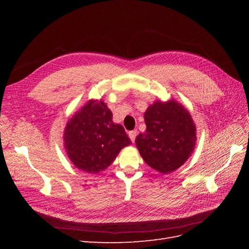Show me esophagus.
<instances>
[{"mask_svg": "<svg viewBox=\"0 0 249 249\" xmlns=\"http://www.w3.org/2000/svg\"><path fill=\"white\" fill-rule=\"evenodd\" d=\"M137 134H138L137 130H133V131H130V132H129V137H130V139L132 140V142H134L135 139H136Z\"/></svg>", "mask_w": 249, "mask_h": 249, "instance_id": "1", "label": "esophagus"}]
</instances>
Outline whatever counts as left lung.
<instances>
[{
    "mask_svg": "<svg viewBox=\"0 0 249 249\" xmlns=\"http://www.w3.org/2000/svg\"><path fill=\"white\" fill-rule=\"evenodd\" d=\"M146 131L135 140L145 163L170 173L189 159L196 141V127L184 106L175 100L157 101L144 113Z\"/></svg>",
    "mask_w": 249,
    "mask_h": 249,
    "instance_id": "8db88e82",
    "label": "left lung"
}]
</instances>
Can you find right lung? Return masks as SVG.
I'll return each mask as SVG.
<instances>
[{"mask_svg": "<svg viewBox=\"0 0 249 249\" xmlns=\"http://www.w3.org/2000/svg\"><path fill=\"white\" fill-rule=\"evenodd\" d=\"M64 148L78 169L97 173L106 169L131 140L122 124H114L103 101L90 100L66 124Z\"/></svg>", "mask_w": 249, "mask_h": 249, "instance_id": "add662e5", "label": "right lung"}]
</instances>
